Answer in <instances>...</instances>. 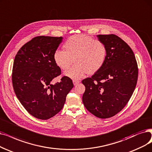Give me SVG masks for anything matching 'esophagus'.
<instances>
[{"mask_svg":"<svg viewBox=\"0 0 152 152\" xmlns=\"http://www.w3.org/2000/svg\"><path fill=\"white\" fill-rule=\"evenodd\" d=\"M80 83V81H78V80H73V83H74V86H77L78 83Z\"/></svg>","mask_w":152,"mask_h":152,"instance_id":"1","label":"esophagus"}]
</instances>
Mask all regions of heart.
<instances>
[{"mask_svg":"<svg viewBox=\"0 0 152 152\" xmlns=\"http://www.w3.org/2000/svg\"><path fill=\"white\" fill-rule=\"evenodd\" d=\"M64 50H57L53 61L59 69L68 70L64 75L74 80H80L87 74H95L104 65L107 50L105 45L99 40L86 35L78 34L70 37L63 45Z\"/></svg>","mask_w":152,"mask_h":152,"instance_id":"heart-1","label":"heart"}]
</instances>
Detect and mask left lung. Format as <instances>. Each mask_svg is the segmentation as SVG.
<instances>
[{
    "label": "left lung",
    "mask_w": 152,
    "mask_h": 152,
    "mask_svg": "<svg viewBox=\"0 0 152 152\" xmlns=\"http://www.w3.org/2000/svg\"><path fill=\"white\" fill-rule=\"evenodd\" d=\"M107 48L104 65L91 77L82 80L86 91L84 106L100 118H110L125 107L134 92L138 66L134 53L118 36L98 35Z\"/></svg>",
    "instance_id": "8db88e82"
}]
</instances>
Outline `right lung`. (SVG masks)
Listing matches in <instances>:
<instances>
[{
	"label": "right lung",
	"instance_id": "obj_1",
	"mask_svg": "<svg viewBox=\"0 0 152 152\" xmlns=\"http://www.w3.org/2000/svg\"><path fill=\"white\" fill-rule=\"evenodd\" d=\"M62 39L36 37L20 48L14 59L12 77L15 94L26 110L40 120L49 119L61 110L66 95L74 87L67 77L52 83L61 74L53 56Z\"/></svg>",
	"mask_w": 152,
	"mask_h": 152
}]
</instances>
